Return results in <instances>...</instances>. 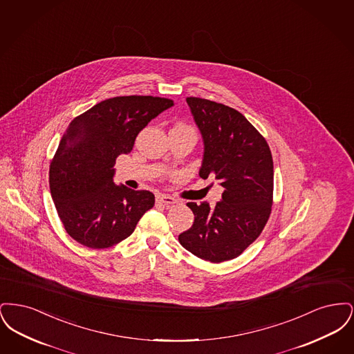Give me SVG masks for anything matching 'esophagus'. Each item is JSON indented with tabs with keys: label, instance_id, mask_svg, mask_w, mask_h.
I'll list each match as a JSON object with an SVG mask.
<instances>
[{
	"label": "esophagus",
	"instance_id": "34e87169",
	"mask_svg": "<svg viewBox=\"0 0 354 354\" xmlns=\"http://www.w3.org/2000/svg\"><path fill=\"white\" fill-rule=\"evenodd\" d=\"M156 202L162 203V204H165V205H171V204H175L176 201H175L172 196H169V195L160 194V195L156 196Z\"/></svg>",
	"mask_w": 354,
	"mask_h": 354
}]
</instances>
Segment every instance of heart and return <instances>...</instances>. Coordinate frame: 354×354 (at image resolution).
Instances as JSON below:
<instances>
[{"label":"heart","instance_id":"b5f03b06","mask_svg":"<svg viewBox=\"0 0 354 354\" xmlns=\"http://www.w3.org/2000/svg\"><path fill=\"white\" fill-rule=\"evenodd\" d=\"M180 126H185V124H180Z\"/></svg>","mask_w":354,"mask_h":354}]
</instances>
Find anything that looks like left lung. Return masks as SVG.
I'll return each mask as SVG.
<instances>
[{
    "label": "left lung",
    "instance_id": "1",
    "mask_svg": "<svg viewBox=\"0 0 354 354\" xmlns=\"http://www.w3.org/2000/svg\"><path fill=\"white\" fill-rule=\"evenodd\" d=\"M185 101L204 140L199 175L215 178L224 192L214 208L187 203L195 220L179 243L202 260L223 263L244 252L270 219L272 153L266 138L235 109L196 97Z\"/></svg>",
    "mask_w": 354,
    "mask_h": 354
}]
</instances>
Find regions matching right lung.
Masks as SVG:
<instances>
[{
  "mask_svg": "<svg viewBox=\"0 0 354 354\" xmlns=\"http://www.w3.org/2000/svg\"><path fill=\"white\" fill-rule=\"evenodd\" d=\"M172 104L151 95L114 97L70 122L51 159L49 185L58 216L75 241L110 248L131 235L153 207L150 191L114 185L113 167L149 122Z\"/></svg>",
  "mask_w": 354,
  "mask_h": 354,
  "instance_id": "1",
  "label": "right lung"
}]
</instances>
